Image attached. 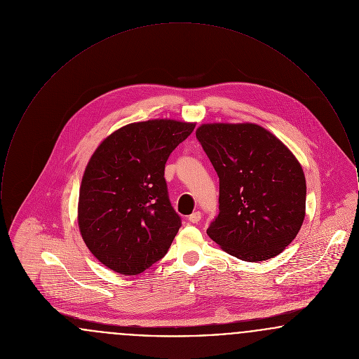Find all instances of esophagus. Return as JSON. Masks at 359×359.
<instances>
[{
  "label": "esophagus",
  "mask_w": 359,
  "mask_h": 359,
  "mask_svg": "<svg viewBox=\"0 0 359 359\" xmlns=\"http://www.w3.org/2000/svg\"><path fill=\"white\" fill-rule=\"evenodd\" d=\"M201 218H202V214H201L199 211H195V212H192V214L188 217V221L191 223H198L201 221Z\"/></svg>",
  "instance_id": "1"
}]
</instances>
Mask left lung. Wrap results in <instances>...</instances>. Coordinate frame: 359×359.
Wrapping results in <instances>:
<instances>
[{
    "label": "left lung",
    "mask_w": 359,
    "mask_h": 359,
    "mask_svg": "<svg viewBox=\"0 0 359 359\" xmlns=\"http://www.w3.org/2000/svg\"><path fill=\"white\" fill-rule=\"evenodd\" d=\"M219 176V214L208 237L239 259L278 256L306 217V176L288 147L252 123H202L196 129Z\"/></svg>",
    "instance_id": "left-lung-1"
}]
</instances>
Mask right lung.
Instances as JSON below:
<instances>
[{"label":"right lung","instance_id":"obj_1","mask_svg":"<svg viewBox=\"0 0 359 359\" xmlns=\"http://www.w3.org/2000/svg\"><path fill=\"white\" fill-rule=\"evenodd\" d=\"M195 122L157 118L114 130L91 154L78 202V226L101 264L135 276L165 256L182 224L164 179L172 151Z\"/></svg>","mask_w":359,"mask_h":359}]
</instances>
